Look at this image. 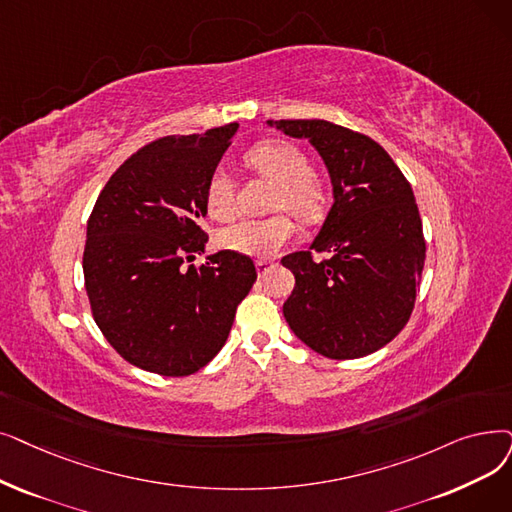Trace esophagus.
<instances>
[{"mask_svg": "<svg viewBox=\"0 0 512 512\" xmlns=\"http://www.w3.org/2000/svg\"><path fill=\"white\" fill-rule=\"evenodd\" d=\"M255 268H257V272H259V276H265V274H268V272L274 268V263H272L270 259H259V261L255 263Z\"/></svg>", "mask_w": 512, "mask_h": 512, "instance_id": "obj_1", "label": "esophagus"}]
</instances>
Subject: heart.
I'll return each instance as SVG.
<instances>
[{
	"label": "heart",
	"instance_id": "obj_1",
	"mask_svg": "<svg viewBox=\"0 0 512 512\" xmlns=\"http://www.w3.org/2000/svg\"><path fill=\"white\" fill-rule=\"evenodd\" d=\"M251 169L276 184L272 209H284L303 221H316L326 211V188L314 173H309L305 152L288 142H261L244 157ZM207 213L226 221L236 213L234 186L224 169H215L205 190ZM293 236V224L284 215L268 219H240L217 234L224 251L253 259H270Z\"/></svg>",
	"mask_w": 512,
	"mask_h": 512
}]
</instances>
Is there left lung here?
<instances>
[{"mask_svg": "<svg viewBox=\"0 0 512 512\" xmlns=\"http://www.w3.org/2000/svg\"><path fill=\"white\" fill-rule=\"evenodd\" d=\"M268 125L309 140L332 186V207L309 251L282 259L295 274L282 314L316 353L364 358L399 335L414 307L425 238L412 188L383 146L358 131L322 119ZM311 250L331 259L314 262Z\"/></svg>", "mask_w": 512, "mask_h": 512, "instance_id": "8db88e82", "label": "left lung"}]
</instances>
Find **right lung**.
Segmentation results:
<instances>
[{"label":"right lung","instance_id":"1","mask_svg":"<svg viewBox=\"0 0 512 512\" xmlns=\"http://www.w3.org/2000/svg\"><path fill=\"white\" fill-rule=\"evenodd\" d=\"M238 123L203 136H167L129 157L87 221L85 291L94 320L123 360L146 372L188 376L224 347L238 303L257 280L249 257L205 253L211 173Z\"/></svg>","mask_w":512,"mask_h":512}]
</instances>
